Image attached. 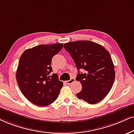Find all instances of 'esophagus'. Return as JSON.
I'll list each match as a JSON object with an SVG mask.
<instances>
[{
	"label": "esophagus",
	"instance_id": "1",
	"mask_svg": "<svg viewBox=\"0 0 134 134\" xmlns=\"http://www.w3.org/2000/svg\"><path fill=\"white\" fill-rule=\"evenodd\" d=\"M75 81V79H74V78H72V79H70V80H68V81H66V83L68 84V85H70L71 83H72L73 82H74Z\"/></svg>",
	"mask_w": 134,
	"mask_h": 134
}]
</instances>
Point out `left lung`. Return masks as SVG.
Returning a JSON list of instances; mask_svg holds the SVG:
<instances>
[{
  "instance_id": "1",
  "label": "left lung",
  "mask_w": 134,
  "mask_h": 134,
  "mask_svg": "<svg viewBox=\"0 0 134 134\" xmlns=\"http://www.w3.org/2000/svg\"><path fill=\"white\" fill-rule=\"evenodd\" d=\"M64 47L79 72L76 80L80 82L82 89L77 96L89 104L99 103L109 93L115 79L114 64L109 52L90 41L69 42ZM80 70H84L85 73H80Z\"/></svg>"
}]
</instances>
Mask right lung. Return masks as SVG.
Listing matches in <instances>:
<instances>
[{
    "mask_svg": "<svg viewBox=\"0 0 134 134\" xmlns=\"http://www.w3.org/2000/svg\"><path fill=\"white\" fill-rule=\"evenodd\" d=\"M63 44H41L23 52L16 73L18 85L33 104L46 106L58 97L63 83L56 74H52V57L62 49Z\"/></svg>",
    "mask_w": 134,
    "mask_h": 134,
    "instance_id": "obj_1",
    "label": "right lung"
}]
</instances>
